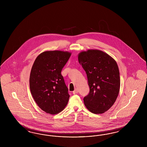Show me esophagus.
Returning a JSON list of instances; mask_svg holds the SVG:
<instances>
[{"instance_id":"esophagus-1","label":"esophagus","mask_w":147,"mask_h":147,"mask_svg":"<svg viewBox=\"0 0 147 147\" xmlns=\"http://www.w3.org/2000/svg\"><path fill=\"white\" fill-rule=\"evenodd\" d=\"M78 92V89H75L74 91H73V94H77Z\"/></svg>"}]
</instances>
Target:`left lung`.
Instances as JSON below:
<instances>
[{"mask_svg": "<svg viewBox=\"0 0 147 147\" xmlns=\"http://www.w3.org/2000/svg\"><path fill=\"white\" fill-rule=\"evenodd\" d=\"M78 61L86 73L89 94L84 98L87 109L95 114L108 111L115 102L120 89L119 67L116 61L98 49L80 52Z\"/></svg>", "mask_w": 147, "mask_h": 147, "instance_id": "left-lung-1", "label": "left lung"}]
</instances>
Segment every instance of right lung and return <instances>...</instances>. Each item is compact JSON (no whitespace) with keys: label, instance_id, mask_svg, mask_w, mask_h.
I'll return each mask as SVG.
<instances>
[{"label":"right lung","instance_id":"1","mask_svg":"<svg viewBox=\"0 0 147 147\" xmlns=\"http://www.w3.org/2000/svg\"><path fill=\"white\" fill-rule=\"evenodd\" d=\"M71 53L63 51H46L35 59L30 76V89L36 103L51 115L61 112L70 95L61 71Z\"/></svg>","mask_w":147,"mask_h":147}]
</instances>
